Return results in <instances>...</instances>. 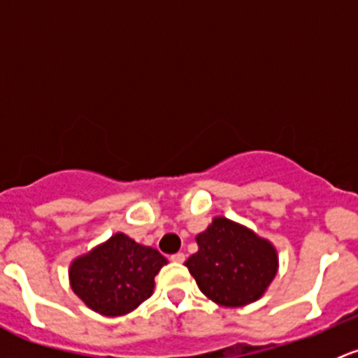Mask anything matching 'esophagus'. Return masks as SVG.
<instances>
[{
	"mask_svg": "<svg viewBox=\"0 0 358 358\" xmlns=\"http://www.w3.org/2000/svg\"><path fill=\"white\" fill-rule=\"evenodd\" d=\"M171 262L183 263L185 262V255H183V252H175V255H171Z\"/></svg>",
	"mask_w": 358,
	"mask_h": 358,
	"instance_id": "esophagus-1",
	"label": "esophagus"
}]
</instances>
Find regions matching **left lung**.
<instances>
[{
  "mask_svg": "<svg viewBox=\"0 0 358 358\" xmlns=\"http://www.w3.org/2000/svg\"><path fill=\"white\" fill-rule=\"evenodd\" d=\"M199 251L185 262L199 289L222 306H244L263 296L277 275L275 248L223 216L196 237Z\"/></svg>",
  "mask_w": 358,
  "mask_h": 358,
  "instance_id": "obj_1",
  "label": "left lung"
}]
</instances>
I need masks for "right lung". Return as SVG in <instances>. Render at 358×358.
<instances>
[{"label": "right lung", "instance_id": "obj_1", "mask_svg": "<svg viewBox=\"0 0 358 358\" xmlns=\"http://www.w3.org/2000/svg\"><path fill=\"white\" fill-rule=\"evenodd\" d=\"M168 263L157 249L142 246L124 234L71 263V287L88 308L107 317L135 310L152 296L154 277Z\"/></svg>", "mask_w": 358, "mask_h": 358}]
</instances>
